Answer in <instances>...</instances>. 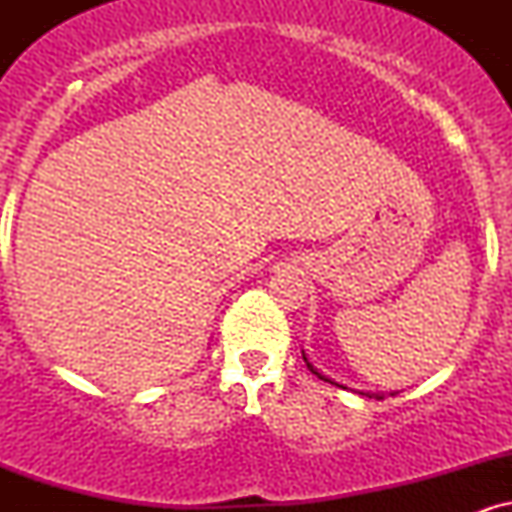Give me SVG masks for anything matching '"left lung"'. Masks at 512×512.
Segmentation results:
<instances>
[{"mask_svg": "<svg viewBox=\"0 0 512 512\" xmlns=\"http://www.w3.org/2000/svg\"><path fill=\"white\" fill-rule=\"evenodd\" d=\"M303 358H305V354H303ZM305 363H308V358H305ZM308 368H310V370H313V373H315V375H317V378H320V380H327V383L337 385V383H334V380H330V378H325V375H322V373H317V370H315L313 366H310V363H308ZM361 395H366V397H370V399H383V395H378V392H361Z\"/></svg>", "mask_w": 512, "mask_h": 512, "instance_id": "left-lung-1", "label": "left lung"}]
</instances>
